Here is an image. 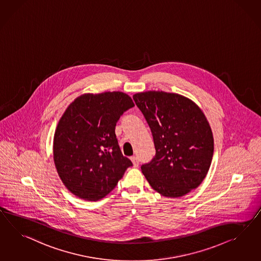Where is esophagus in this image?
Here are the masks:
<instances>
[{"label":"esophagus","mask_w":261,"mask_h":261,"mask_svg":"<svg viewBox=\"0 0 261 261\" xmlns=\"http://www.w3.org/2000/svg\"><path fill=\"white\" fill-rule=\"evenodd\" d=\"M130 159H131V161L133 162V165H134L135 167H138V166H139V163H140L139 159H138L137 156H131Z\"/></svg>","instance_id":"obj_1"}]
</instances>
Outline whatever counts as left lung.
<instances>
[{
  "label": "left lung",
  "mask_w": 261,
  "mask_h": 261,
  "mask_svg": "<svg viewBox=\"0 0 261 261\" xmlns=\"http://www.w3.org/2000/svg\"><path fill=\"white\" fill-rule=\"evenodd\" d=\"M151 129L155 155L141 165L151 187L163 197H179L202 182L211 165L214 138L201 109L175 93L133 96Z\"/></svg>",
  "instance_id": "1"
}]
</instances>
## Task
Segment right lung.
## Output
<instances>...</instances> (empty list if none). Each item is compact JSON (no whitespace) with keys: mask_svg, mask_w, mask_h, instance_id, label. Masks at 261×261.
<instances>
[{"mask_svg":"<svg viewBox=\"0 0 261 261\" xmlns=\"http://www.w3.org/2000/svg\"><path fill=\"white\" fill-rule=\"evenodd\" d=\"M134 106L122 92L84 94L66 108L54 135L57 172L73 195L88 201L106 197L132 166L122 155L115 127Z\"/></svg>","mask_w":261,"mask_h":261,"instance_id":"obj_1","label":"right lung"}]
</instances>
